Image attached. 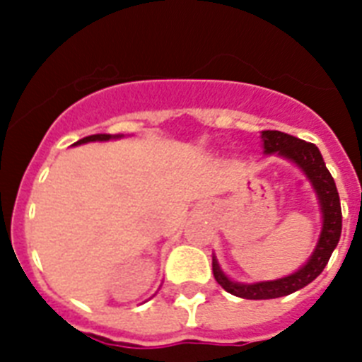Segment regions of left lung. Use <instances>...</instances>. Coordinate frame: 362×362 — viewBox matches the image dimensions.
Instances as JSON below:
<instances>
[{
    "instance_id": "1",
    "label": "left lung",
    "mask_w": 362,
    "mask_h": 362,
    "mask_svg": "<svg viewBox=\"0 0 362 362\" xmlns=\"http://www.w3.org/2000/svg\"><path fill=\"white\" fill-rule=\"evenodd\" d=\"M263 141V153L278 154V156L291 160L303 171L311 182L313 189L318 197V204L322 209V232L318 238L317 247L313 250L311 257L296 272L285 276V278L272 279V281H257V284H239L224 274L218 261L214 256V276L217 284L226 293L247 300H270L287 296L294 291L303 289L313 279L320 274L327 265L331 254L335 250L337 243L341 239L342 230V211L341 199L337 191L335 180L327 171L324 158L315 144H308L303 139L294 138L291 134L279 132V130H263L261 132Z\"/></svg>"
}]
</instances>
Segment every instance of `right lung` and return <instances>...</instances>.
<instances>
[{"mask_svg": "<svg viewBox=\"0 0 362 362\" xmlns=\"http://www.w3.org/2000/svg\"><path fill=\"white\" fill-rule=\"evenodd\" d=\"M112 138H121L119 134L117 136H112V134H93V136H86V138L78 139L77 144L73 145H81V144H88V141H108V139Z\"/></svg>", "mask_w": 362, "mask_h": 362, "instance_id": "right-lung-1", "label": "right lung"}]
</instances>
